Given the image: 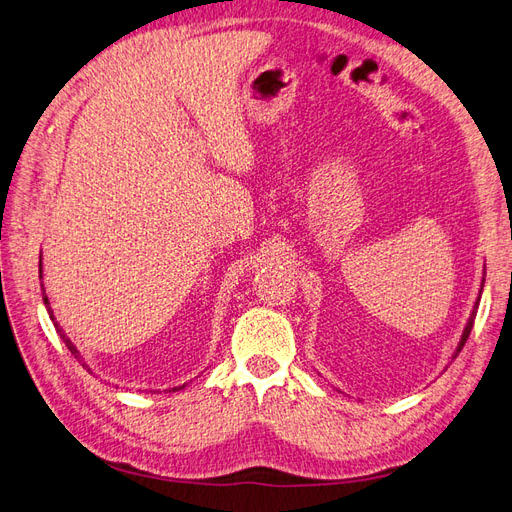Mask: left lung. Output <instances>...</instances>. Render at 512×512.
I'll return each instance as SVG.
<instances>
[{
    "mask_svg": "<svg viewBox=\"0 0 512 512\" xmlns=\"http://www.w3.org/2000/svg\"><path fill=\"white\" fill-rule=\"evenodd\" d=\"M483 284H485V280H483ZM478 301H480V294H478V299H476V305H474V309H472V314H470V318H468V324H466V329H463V333H461V339H459V344H457V350H455V354H453V359L455 356L461 352V348L466 346V342H468V337H470V331H472V327H474V318H476V307H478Z\"/></svg>",
    "mask_w": 512,
    "mask_h": 512,
    "instance_id": "left-lung-1",
    "label": "left lung"
}]
</instances>
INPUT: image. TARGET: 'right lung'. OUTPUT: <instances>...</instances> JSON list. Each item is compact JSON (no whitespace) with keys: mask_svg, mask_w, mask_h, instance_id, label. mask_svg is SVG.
Listing matches in <instances>:
<instances>
[{"mask_svg":"<svg viewBox=\"0 0 512 512\" xmlns=\"http://www.w3.org/2000/svg\"><path fill=\"white\" fill-rule=\"evenodd\" d=\"M38 269H40V280H42V256H40V265H38ZM42 301H44V305H46V312H49V316H51V320H53V324H55V329H57V333H59V337L61 339H64V344L68 346V350L74 354V359L76 361H79V363H83V359H81V352L79 350H76V346L70 342V339L66 337V333L64 331H61V327H59V324L55 322V316H53V309L49 307L51 303H49V297H46V290H44V284H42ZM83 367L85 369H89L85 363H83ZM185 386V384H183ZM183 386H175V389H168V391H179V389H183Z\"/></svg>","mask_w":512,"mask_h":512,"instance_id":"add662e5","label":"right lung"}]
</instances>
